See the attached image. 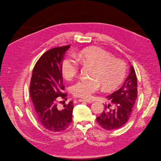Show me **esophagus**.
Listing matches in <instances>:
<instances>
[{
	"instance_id": "esophagus-1",
	"label": "esophagus",
	"mask_w": 161,
	"mask_h": 161,
	"mask_svg": "<svg viewBox=\"0 0 161 161\" xmlns=\"http://www.w3.org/2000/svg\"><path fill=\"white\" fill-rule=\"evenodd\" d=\"M79 102H86V103H91L92 102V101L91 100H83V99H79Z\"/></svg>"
}]
</instances>
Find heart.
<instances>
[{
  "label": "heart",
  "instance_id": "b5f03b06",
  "mask_svg": "<svg viewBox=\"0 0 161 161\" xmlns=\"http://www.w3.org/2000/svg\"><path fill=\"white\" fill-rule=\"evenodd\" d=\"M84 65L93 67L91 80L80 79L70 87L72 94L78 98L89 100L97 92L100 85L102 89L110 91L118 87L126 74V65L120 59L114 57L105 50L96 46L85 48L79 55ZM77 61L67 58L62 61L61 70L67 80L75 77L79 71Z\"/></svg>",
  "mask_w": 161,
  "mask_h": 161
}]
</instances>
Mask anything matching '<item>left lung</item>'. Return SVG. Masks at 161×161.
Segmentation results:
<instances>
[{"mask_svg":"<svg viewBox=\"0 0 161 161\" xmlns=\"http://www.w3.org/2000/svg\"><path fill=\"white\" fill-rule=\"evenodd\" d=\"M137 78L135 69L131 66L130 73L121 87L107 98L114 106L111 109V105H105V109L96 121L107 130L119 129L129 120L138 97Z\"/></svg>","mask_w":161,"mask_h":161,"instance_id":"8db88e82","label":"left lung"}]
</instances>
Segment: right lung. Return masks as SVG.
<instances>
[{
  "label": "right lung",
  "mask_w": 161,
  "mask_h": 161,
  "mask_svg": "<svg viewBox=\"0 0 161 161\" xmlns=\"http://www.w3.org/2000/svg\"><path fill=\"white\" fill-rule=\"evenodd\" d=\"M70 45L52 48L38 59L32 72L30 95L34 114L45 129L53 132L66 130L72 122L73 102L64 104L60 109L57 102L67 100L61 70L62 61Z\"/></svg>",
  "instance_id": "add662e5"
}]
</instances>
